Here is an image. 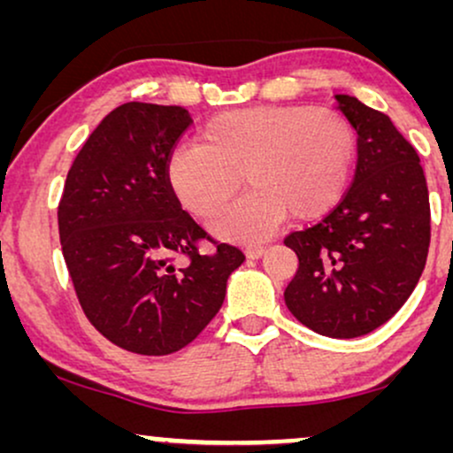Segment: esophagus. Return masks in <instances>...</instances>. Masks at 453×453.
<instances>
[{"label": "esophagus", "instance_id": "34e87169", "mask_svg": "<svg viewBox=\"0 0 453 453\" xmlns=\"http://www.w3.org/2000/svg\"><path fill=\"white\" fill-rule=\"evenodd\" d=\"M266 253V247H262V244H251V247L244 249V256L249 259H259Z\"/></svg>", "mask_w": 453, "mask_h": 453}]
</instances>
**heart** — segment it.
<instances>
[{
	"label": "heart",
	"mask_w": 453,
	"mask_h": 453,
	"mask_svg": "<svg viewBox=\"0 0 453 453\" xmlns=\"http://www.w3.org/2000/svg\"><path fill=\"white\" fill-rule=\"evenodd\" d=\"M356 129L345 114L303 104L253 106L209 119L197 144H179L165 179L191 215L211 219L244 185L247 194L212 221L227 241L268 236L285 217L313 221L330 212L349 187Z\"/></svg>",
	"instance_id": "b5f03b06"
}]
</instances>
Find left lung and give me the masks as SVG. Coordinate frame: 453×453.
I'll return each mask as SVG.
<instances>
[{"label": "left lung", "instance_id": "obj_1", "mask_svg": "<svg viewBox=\"0 0 453 453\" xmlns=\"http://www.w3.org/2000/svg\"><path fill=\"white\" fill-rule=\"evenodd\" d=\"M336 102L357 134L356 176L324 219L285 238L298 256L285 304L317 334L356 339L386 324L422 277L430 202L418 150L388 114L351 96Z\"/></svg>", "mask_w": 453, "mask_h": 453}]
</instances>
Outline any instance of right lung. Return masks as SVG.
<instances>
[{
	"label": "right lung",
	"mask_w": 453,
	"mask_h": 453,
	"mask_svg": "<svg viewBox=\"0 0 453 453\" xmlns=\"http://www.w3.org/2000/svg\"><path fill=\"white\" fill-rule=\"evenodd\" d=\"M191 117L180 106L127 102L91 132L67 173L61 251L78 303L100 334L140 356L183 349L219 313L241 249L212 238L180 209L165 161ZM176 252L190 257L176 269Z\"/></svg>",
	"instance_id": "1"
}]
</instances>
